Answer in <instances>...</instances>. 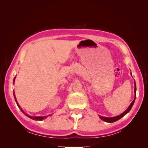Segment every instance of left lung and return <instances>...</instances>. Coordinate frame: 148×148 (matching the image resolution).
<instances>
[{"mask_svg": "<svg viewBox=\"0 0 148 148\" xmlns=\"http://www.w3.org/2000/svg\"><path fill=\"white\" fill-rule=\"evenodd\" d=\"M131 75L132 76V73H131ZM136 83H135V91H134V92H135V98H134V99L130 104V105L128 106L127 109L125 110V112H123L122 114H120L117 116H116V117H102V116L99 115V118L101 120H102L103 121H104V122H108V123H112V122H116V121H117V120H120L121 118H122L124 115H125L127 114H128L130 112V110L132 108V107L134 104V103H135V99H136Z\"/></svg>", "mask_w": 148, "mask_h": 148, "instance_id": "left-lung-1", "label": "left lung"}]
</instances>
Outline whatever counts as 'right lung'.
Instances as JSON below:
<instances>
[{
    "mask_svg": "<svg viewBox=\"0 0 148 148\" xmlns=\"http://www.w3.org/2000/svg\"><path fill=\"white\" fill-rule=\"evenodd\" d=\"M15 78H16V76L15 77H14V79H13V84H14V83H15ZM13 96H14V97H15V101H16V104H17V106H18V108L21 110V111L22 112H23L24 114H25V115H26L27 116V117H28L29 118H30V119H33V120H39V121H41V120H42L43 119H45L46 118H47L48 116H51L52 115L51 114V115H47V116H40V117H36H36H33V116H31V115H28L27 114H26L25 112L23 110V109H22L21 108V107L20 106V105L18 104V102H17V100H16V97H15V92L13 91Z\"/></svg>",
    "mask_w": 148,
    "mask_h": 148,
    "instance_id": "1",
    "label": "right lung"
}]
</instances>
